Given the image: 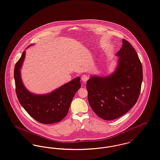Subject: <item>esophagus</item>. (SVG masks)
I'll list each match as a JSON object with an SVG mask.
<instances>
[{
  "label": "esophagus",
  "mask_w": 160,
  "mask_h": 160,
  "mask_svg": "<svg viewBox=\"0 0 160 160\" xmlns=\"http://www.w3.org/2000/svg\"><path fill=\"white\" fill-rule=\"evenodd\" d=\"M81 79H82V82H83V83H86V82H87V80L89 79V77H88V75L84 74V75H83L82 76Z\"/></svg>",
  "instance_id": "1"
}]
</instances>
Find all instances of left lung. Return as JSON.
I'll use <instances>...</instances> for the list:
<instances>
[{
	"instance_id": "left-lung-1",
	"label": "left lung",
	"mask_w": 160,
	"mask_h": 160,
	"mask_svg": "<svg viewBox=\"0 0 160 160\" xmlns=\"http://www.w3.org/2000/svg\"><path fill=\"white\" fill-rule=\"evenodd\" d=\"M122 42L112 73L91 76L86 83L89 103L104 120H115L128 112L137 103L141 91V62L131 43L124 39Z\"/></svg>"
}]
</instances>
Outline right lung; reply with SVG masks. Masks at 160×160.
<instances>
[{
  "instance_id": "obj_1",
  "label": "right lung",
  "mask_w": 160,
  "mask_h": 160,
  "mask_svg": "<svg viewBox=\"0 0 160 160\" xmlns=\"http://www.w3.org/2000/svg\"><path fill=\"white\" fill-rule=\"evenodd\" d=\"M25 53L24 51L14 67L16 92L19 102L29 115L38 122L43 124L59 122L68 114L75 94L81 86L80 77H76L48 94L38 95L31 92L23 85L21 78L20 69Z\"/></svg>"
}]
</instances>
